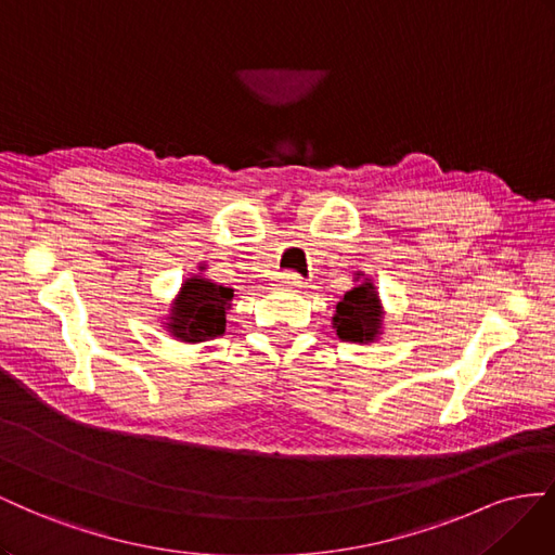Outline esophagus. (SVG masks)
Segmentation results:
<instances>
[{"label": "esophagus", "mask_w": 555, "mask_h": 555, "mask_svg": "<svg viewBox=\"0 0 555 555\" xmlns=\"http://www.w3.org/2000/svg\"><path fill=\"white\" fill-rule=\"evenodd\" d=\"M276 286L288 288V291H299V288H305V279L293 274V272H281V274H276Z\"/></svg>", "instance_id": "1"}]
</instances>
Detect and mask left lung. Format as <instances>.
Here are the masks:
<instances>
[{"label":"left lung","mask_w":555,"mask_h":555,"mask_svg":"<svg viewBox=\"0 0 555 555\" xmlns=\"http://www.w3.org/2000/svg\"><path fill=\"white\" fill-rule=\"evenodd\" d=\"M356 286L337 302L335 315H332V327L337 330L341 341L353 344H374L384 335L386 309L378 295L374 281L362 272L353 276Z\"/></svg>","instance_id":"8db88e82"}]
</instances>
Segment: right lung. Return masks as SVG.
Instances as JSON below:
<instances>
[{"label": "right lung", "mask_w": 555, "mask_h": 555, "mask_svg": "<svg viewBox=\"0 0 555 555\" xmlns=\"http://www.w3.org/2000/svg\"><path fill=\"white\" fill-rule=\"evenodd\" d=\"M207 267H199L204 272ZM234 288L216 283L204 274L188 276L177 297L171 299L169 311L163 319V327L169 337L183 344H199L225 335V319L232 309Z\"/></svg>", "instance_id": "obj_1"}]
</instances>
